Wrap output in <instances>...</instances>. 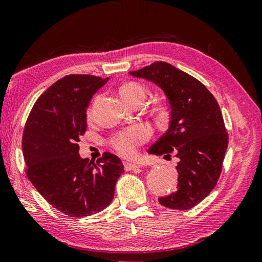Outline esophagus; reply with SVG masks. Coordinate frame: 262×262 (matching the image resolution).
I'll list each match as a JSON object with an SVG mask.
<instances>
[{
	"label": "esophagus",
	"instance_id": "obj_1",
	"mask_svg": "<svg viewBox=\"0 0 262 262\" xmlns=\"http://www.w3.org/2000/svg\"><path fill=\"white\" fill-rule=\"evenodd\" d=\"M123 167H125L126 170H135L140 168V165L137 164H133V163H128V161H125L123 163Z\"/></svg>",
	"mask_w": 262,
	"mask_h": 262
}]
</instances>
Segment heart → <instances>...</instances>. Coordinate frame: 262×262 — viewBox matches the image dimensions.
<instances>
[{
	"mask_svg": "<svg viewBox=\"0 0 262 262\" xmlns=\"http://www.w3.org/2000/svg\"><path fill=\"white\" fill-rule=\"evenodd\" d=\"M120 97L125 102H129L137 97L145 96V90L136 82L125 83L119 90ZM150 137V130L143 125H137L118 133L111 139V145L119 155L130 157L135 154L136 147L144 143Z\"/></svg>",
	"mask_w": 262,
	"mask_h": 262,
	"instance_id": "obj_1",
	"label": "heart"
}]
</instances>
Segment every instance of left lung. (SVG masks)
<instances>
[{
  "mask_svg": "<svg viewBox=\"0 0 262 262\" xmlns=\"http://www.w3.org/2000/svg\"><path fill=\"white\" fill-rule=\"evenodd\" d=\"M129 74L160 88L169 105L168 130L147 152H174L179 158L178 189L158 202L173 210H189L210 194L220 177L228 146L220 106L201 81L165 61Z\"/></svg>",
  "mask_w": 262,
  "mask_h": 262,
  "instance_id": "8db88e82",
  "label": "left lung"
}]
</instances>
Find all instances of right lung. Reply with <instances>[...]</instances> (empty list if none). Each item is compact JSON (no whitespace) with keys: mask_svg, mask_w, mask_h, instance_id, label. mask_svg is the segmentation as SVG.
Returning <instances> with one entry per match:
<instances>
[{"mask_svg":"<svg viewBox=\"0 0 262 262\" xmlns=\"http://www.w3.org/2000/svg\"><path fill=\"white\" fill-rule=\"evenodd\" d=\"M108 81L88 74L58 80L37 98L23 135L27 178L47 202L72 217L106 208L123 173L119 157L105 152L96 164L79 155L87 128V108Z\"/></svg>","mask_w":262,"mask_h":262,"instance_id":"add662e5","label":"right lung"}]
</instances>
